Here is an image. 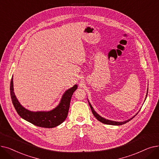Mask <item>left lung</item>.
Instances as JSON below:
<instances>
[{"mask_svg":"<svg viewBox=\"0 0 159 159\" xmlns=\"http://www.w3.org/2000/svg\"><path fill=\"white\" fill-rule=\"evenodd\" d=\"M148 90H147V94H146V97H147V95H148ZM145 99V100H146ZM88 102H89V104L90 105V109H91L92 110V112L93 114L94 115V116L96 117V118L98 120L100 121V122H101L103 124H107V125H122V124H126L127 122H129V121L133 119L136 115H137L138 114V112L134 116H133L132 118L128 119L127 120H125V121H124V122H116V121H112V120H107V119H105L103 117H102L101 116H100L98 114V113L94 111V109H93V106L91 105V104H90V103L89 102V101L88 100Z\"/></svg>","mask_w":159,"mask_h":159,"instance_id":"8db88e82","label":"left lung"}]
</instances>
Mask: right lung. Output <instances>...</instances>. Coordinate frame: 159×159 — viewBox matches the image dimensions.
I'll use <instances>...</instances> for the list:
<instances>
[{"label": "right lung", "mask_w": 159, "mask_h": 159, "mask_svg": "<svg viewBox=\"0 0 159 159\" xmlns=\"http://www.w3.org/2000/svg\"><path fill=\"white\" fill-rule=\"evenodd\" d=\"M77 88L78 85H75L70 89L66 90L57 106L49 111L34 112L29 111L22 106L17 99L13 91V76L10 83V94L13 106L22 118L36 126L52 128L63 123L66 118L72 96Z\"/></svg>", "instance_id": "1"}]
</instances>
